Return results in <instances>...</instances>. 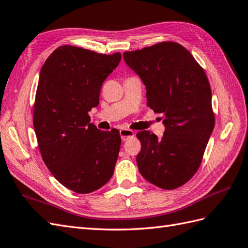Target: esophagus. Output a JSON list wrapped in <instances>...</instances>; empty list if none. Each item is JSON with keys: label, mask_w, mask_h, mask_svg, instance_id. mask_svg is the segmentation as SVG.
I'll list each match as a JSON object with an SVG mask.
<instances>
[{"label": "esophagus", "mask_w": 248, "mask_h": 248, "mask_svg": "<svg viewBox=\"0 0 248 248\" xmlns=\"http://www.w3.org/2000/svg\"><path fill=\"white\" fill-rule=\"evenodd\" d=\"M119 133H120V136H122L123 141H125L128 138L134 137V132L130 129H122L119 131Z\"/></svg>", "instance_id": "esophagus-1"}]
</instances>
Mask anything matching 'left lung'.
<instances>
[{
  "mask_svg": "<svg viewBox=\"0 0 248 248\" xmlns=\"http://www.w3.org/2000/svg\"><path fill=\"white\" fill-rule=\"evenodd\" d=\"M124 59L147 88V106L162 114L166 126L161 138L137 133L138 170L154 186L175 189L198 170L214 130L207 76L188 50L174 42L126 51Z\"/></svg>",
  "mask_w": 248,
  "mask_h": 248,
  "instance_id": "1",
  "label": "left lung"
}]
</instances>
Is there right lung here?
<instances>
[{
    "instance_id": "1",
    "label": "right lung",
    "mask_w": 248,
    "mask_h": 248,
    "mask_svg": "<svg viewBox=\"0 0 248 248\" xmlns=\"http://www.w3.org/2000/svg\"><path fill=\"white\" fill-rule=\"evenodd\" d=\"M122 60L61 46L44 63L33 108L37 143L48 170L63 186L88 194L111 179L119 153V131H100L88 112L99 104L103 82Z\"/></svg>"
}]
</instances>
